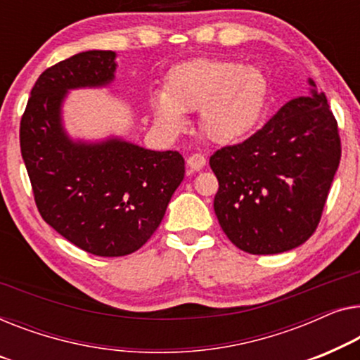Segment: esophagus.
Wrapping results in <instances>:
<instances>
[{"label": "esophagus", "mask_w": 360, "mask_h": 360, "mask_svg": "<svg viewBox=\"0 0 360 360\" xmlns=\"http://www.w3.org/2000/svg\"><path fill=\"white\" fill-rule=\"evenodd\" d=\"M205 166V156L200 153H194L187 158V168L191 171H200Z\"/></svg>", "instance_id": "obj_1"}]
</instances>
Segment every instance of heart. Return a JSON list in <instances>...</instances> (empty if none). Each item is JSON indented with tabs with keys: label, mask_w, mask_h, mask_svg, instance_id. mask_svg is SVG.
Instances as JSON below:
<instances>
[{
	"label": "heart",
	"mask_w": 360,
	"mask_h": 360,
	"mask_svg": "<svg viewBox=\"0 0 360 360\" xmlns=\"http://www.w3.org/2000/svg\"><path fill=\"white\" fill-rule=\"evenodd\" d=\"M269 98L271 83L261 68L197 58L171 70L165 91L151 96V110L161 130L178 134L186 127L187 112L200 109L202 134L215 143H231L256 127Z\"/></svg>",
	"instance_id": "obj_1"
}]
</instances>
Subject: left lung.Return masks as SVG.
<instances>
[{
	"mask_svg": "<svg viewBox=\"0 0 360 360\" xmlns=\"http://www.w3.org/2000/svg\"><path fill=\"white\" fill-rule=\"evenodd\" d=\"M339 161L341 136L326 94L313 89L283 104L250 139L210 156L221 230L250 255L300 246L318 229Z\"/></svg>",
	"mask_w": 360,
	"mask_h": 360,
	"instance_id": "left-lung-1",
	"label": "left lung"
}]
</instances>
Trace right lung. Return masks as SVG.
<instances>
[{
  "instance_id": "right-lung-1",
  "label": "right lung",
  "mask_w": 360,
  "mask_h": 360,
  "mask_svg": "<svg viewBox=\"0 0 360 360\" xmlns=\"http://www.w3.org/2000/svg\"><path fill=\"white\" fill-rule=\"evenodd\" d=\"M114 58L110 50H89L45 70L30 91L19 129L39 214L75 246L103 257L130 255L150 240L186 173L179 151L67 139L60 124L65 93L108 84Z\"/></svg>"
}]
</instances>
